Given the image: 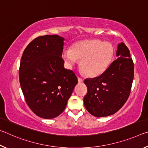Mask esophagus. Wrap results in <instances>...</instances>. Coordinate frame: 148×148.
I'll return each instance as SVG.
<instances>
[{"mask_svg": "<svg viewBox=\"0 0 148 148\" xmlns=\"http://www.w3.org/2000/svg\"><path fill=\"white\" fill-rule=\"evenodd\" d=\"M77 80H78L79 83H82V82H84V79L82 78V77H77Z\"/></svg>", "mask_w": 148, "mask_h": 148, "instance_id": "34e87169", "label": "esophagus"}]
</instances>
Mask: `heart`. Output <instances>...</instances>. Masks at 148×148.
<instances>
[{
  "label": "heart",
  "mask_w": 148,
  "mask_h": 148,
  "mask_svg": "<svg viewBox=\"0 0 148 148\" xmlns=\"http://www.w3.org/2000/svg\"><path fill=\"white\" fill-rule=\"evenodd\" d=\"M114 49L111 44L99 39L84 40L73 44L71 49L63 52V57L70 66L81 60L85 74L97 76L106 71L113 60Z\"/></svg>",
  "instance_id": "b5f03b06"
}]
</instances>
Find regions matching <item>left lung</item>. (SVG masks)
Masks as SVG:
<instances>
[{
    "mask_svg": "<svg viewBox=\"0 0 148 148\" xmlns=\"http://www.w3.org/2000/svg\"><path fill=\"white\" fill-rule=\"evenodd\" d=\"M117 59L101 76L86 79L87 93L84 106L95 117L114 114L123 106L131 93L134 78V63L130 51L124 43L118 44Z\"/></svg>",
    "mask_w": 148,
    "mask_h": 148,
    "instance_id": "obj_1",
    "label": "left lung"
}]
</instances>
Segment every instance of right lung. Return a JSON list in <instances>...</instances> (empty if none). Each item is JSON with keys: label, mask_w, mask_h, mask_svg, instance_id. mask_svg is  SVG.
<instances>
[{"label": "right lung", "mask_w": 148, "mask_h": 148, "mask_svg": "<svg viewBox=\"0 0 148 148\" xmlns=\"http://www.w3.org/2000/svg\"><path fill=\"white\" fill-rule=\"evenodd\" d=\"M63 41L57 34L40 36L30 42L21 57L22 92L30 109L42 118L59 116L77 84L74 72L64 68Z\"/></svg>", "instance_id": "1"}]
</instances>
